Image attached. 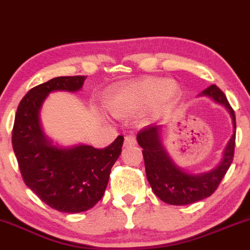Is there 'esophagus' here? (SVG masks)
I'll return each instance as SVG.
<instances>
[{
  "label": "esophagus",
  "mask_w": 250,
  "mask_h": 250,
  "mask_svg": "<svg viewBox=\"0 0 250 250\" xmlns=\"http://www.w3.org/2000/svg\"><path fill=\"white\" fill-rule=\"evenodd\" d=\"M135 145H136V139H135V136H133V135H127V136L125 137V143H123V146H125V148Z\"/></svg>",
  "instance_id": "34e87169"
}]
</instances>
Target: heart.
Listing matches in <instances>:
<instances>
[{"label": "heart", "mask_w": 250, "mask_h": 250, "mask_svg": "<svg viewBox=\"0 0 250 250\" xmlns=\"http://www.w3.org/2000/svg\"><path fill=\"white\" fill-rule=\"evenodd\" d=\"M177 93L179 88L173 81L145 77L115 89L108 99V108L120 116L131 115L145 108L156 111L173 101Z\"/></svg>", "instance_id": "obj_1"}]
</instances>
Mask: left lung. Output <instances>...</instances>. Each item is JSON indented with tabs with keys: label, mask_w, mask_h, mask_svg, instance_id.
<instances>
[{
	"label": "left lung",
	"mask_w": 250,
	"mask_h": 250,
	"mask_svg": "<svg viewBox=\"0 0 250 250\" xmlns=\"http://www.w3.org/2000/svg\"><path fill=\"white\" fill-rule=\"evenodd\" d=\"M201 95L208 96L215 102L225 105L233 119L234 134L223 151L220 165L213 170L201 174H189L183 171L171 161L163 148L161 137V125H148L137 134V142L143 148L146 175L149 185L163 202L174 206H185L209 197L219 187L220 182L230 167L235 149V113L229 104L223 91L215 84H211Z\"/></svg>",
	"instance_id": "8db88e82"
}]
</instances>
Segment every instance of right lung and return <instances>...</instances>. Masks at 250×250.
I'll return each mask as SVG.
<instances>
[{"label":"right lung","mask_w":250,"mask_h":250,"mask_svg":"<svg viewBox=\"0 0 250 250\" xmlns=\"http://www.w3.org/2000/svg\"><path fill=\"white\" fill-rule=\"evenodd\" d=\"M87 76H60L30 89L20 102L13 142L22 179L45 205L62 213H81L102 199L111 167L121 154L123 136L108 147L54 146L41 128L40 109L53 91L75 93Z\"/></svg>","instance_id":"obj_1"}]
</instances>
